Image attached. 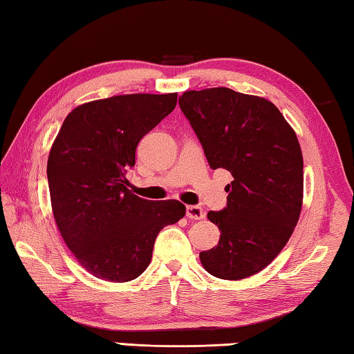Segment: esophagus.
<instances>
[{
    "instance_id": "34e87169",
    "label": "esophagus",
    "mask_w": 354,
    "mask_h": 354,
    "mask_svg": "<svg viewBox=\"0 0 354 354\" xmlns=\"http://www.w3.org/2000/svg\"><path fill=\"white\" fill-rule=\"evenodd\" d=\"M185 215L190 220H203L206 217V211L201 206H187L185 207Z\"/></svg>"
}]
</instances>
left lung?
Wrapping results in <instances>:
<instances>
[{
  "instance_id": "left-lung-1",
  "label": "left lung",
  "mask_w": 354,
  "mask_h": 354,
  "mask_svg": "<svg viewBox=\"0 0 354 354\" xmlns=\"http://www.w3.org/2000/svg\"><path fill=\"white\" fill-rule=\"evenodd\" d=\"M179 106L211 169L234 178L226 207L207 214L220 241L200 261L212 277L248 278L281 253L298 223L303 154L295 131L272 101L226 87L184 92Z\"/></svg>"
}]
</instances>
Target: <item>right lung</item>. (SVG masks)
<instances>
[{
	"instance_id": "obj_1",
	"label": "right lung",
	"mask_w": 354,
	"mask_h": 354,
	"mask_svg": "<svg viewBox=\"0 0 354 354\" xmlns=\"http://www.w3.org/2000/svg\"><path fill=\"white\" fill-rule=\"evenodd\" d=\"M176 98L133 93L84 103L53 143L46 175L56 225L77 262L100 279L140 277L159 231L185 215L178 200L134 195L127 179L140 139L175 109Z\"/></svg>"
}]
</instances>
